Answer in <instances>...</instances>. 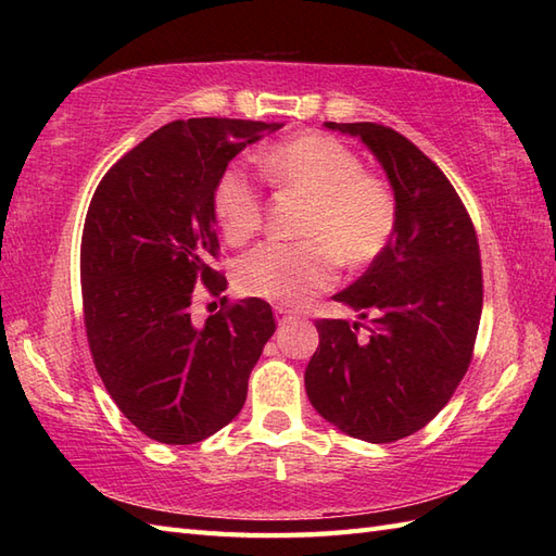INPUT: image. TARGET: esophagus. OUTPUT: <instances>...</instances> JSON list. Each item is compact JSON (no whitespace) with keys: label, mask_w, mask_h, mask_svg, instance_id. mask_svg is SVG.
Returning a JSON list of instances; mask_svg holds the SVG:
<instances>
[{"label":"esophagus","mask_w":556,"mask_h":556,"mask_svg":"<svg viewBox=\"0 0 556 556\" xmlns=\"http://www.w3.org/2000/svg\"><path fill=\"white\" fill-rule=\"evenodd\" d=\"M275 315L279 323H289V320H296V313L289 311L287 305H275Z\"/></svg>","instance_id":"34e87169"}]
</instances>
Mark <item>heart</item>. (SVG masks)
<instances>
[{
  "instance_id": "obj_1",
  "label": "heart",
  "mask_w": 556,
  "mask_h": 556,
  "mask_svg": "<svg viewBox=\"0 0 556 556\" xmlns=\"http://www.w3.org/2000/svg\"><path fill=\"white\" fill-rule=\"evenodd\" d=\"M260 174L281 193L308 198L301 222L303 243H263L236 265L245 296L303 303L337 281L339 263L363 269L392 243L399 200L384 176L365 172L361 157L339 138L303 134L257 160ZM212 210L231 245L245 243L263 224V193L243 169L219 174Z\"/></svg>"
}]
</instances>
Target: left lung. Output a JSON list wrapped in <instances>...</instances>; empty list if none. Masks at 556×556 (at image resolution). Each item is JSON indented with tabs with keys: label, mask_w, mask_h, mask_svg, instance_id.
Returning <instances> with one entry per match:
<instances>
[{
	"label": "left lung",
	"mask_w": 556,
	"mask_h": 556,
	"mask_svg": "<svg viewBox=\"0 0 556 556\" xmlns=\"http://www.w3.org/2000/svg\"><path fill=\"white\" fill-rule=\"evenodd\" d=\"M325 126L358 136L382 162L399 224L387 251L334 296L370 317V334L361 337L358 323L315 320L320 346L305 368V392L341 432L389 444L448 404L473 358L482 313L478 233L452 181L406 136L372 122Z\"/></svg>",
	"instance_id": "left-lung-1"
}]
</instances>
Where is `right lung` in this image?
Returning <instances> with one entry per match:
<instances>
[{
    "label": "right lung",
    "instance_id": "add662e5",
    "mask_svg": "<svg viewBox=\"0 0 556 556\" xmlns=\"http://www.w3.org/2000/svg\"><path fill=\"white\" fill-rule=\"evenodd\" d=\"M279 124L172 122L128 150L92 193L80 239L83 320L98 375L146 437L195 444L231 422L275 315L227 303L205 325L193 296H222L212 191L239 152Z\"/></svg>",
    "mask_w": 556,
    "mask_h": 556
}]
</instances>
